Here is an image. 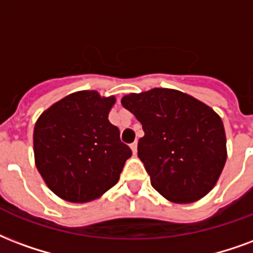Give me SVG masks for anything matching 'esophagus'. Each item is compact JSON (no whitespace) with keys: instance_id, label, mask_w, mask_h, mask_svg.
Returning a JSON list of instances; mask_svg holds the SVG:
<instances>
[{"instance_id":"34e87169","label":"esophagus","mask_w":253,"mask_h":253,"mask_svg":"<svg viewBox=\"0 0 253 253\" xmlns=\"http://www.w3.org/2000/svg\"><path fill=\"white\" fill-rule=\"evenodd\" d=\"M130 147H131L132 153H134V155H136V147H138V143L136 142H132L131 145H130Z\"/></svg>"}]
</instances>
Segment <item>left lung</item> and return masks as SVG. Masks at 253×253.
I'll use <instances>...</instances> for the list:
<instances>
[{
	"instance_id": "1",
	"label": "left lung",
	"mask_w": 253,
	"mask_h": 253,
	"mask_svg": "<svg viewBox=\"0 0 253 253\" xmlns=\"http://www.w3.org/2000/svg\"><path fill=\"white\" fill-rule=\"evenodd\" d=\"M122 104L142 123L138 157L158 193L188 204L212 190L226 161L224 126L212 108L168 88L130 93Z\"/></svg>"
}]
</instances>
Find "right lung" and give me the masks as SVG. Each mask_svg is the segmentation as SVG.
I'll use <instances>...</instances> for the list:
<instances>
[{
  "label": "right lung",
  "instance_id": "add662e5",
  "mask_svg": "<svg viewBox=\"0 0 253 253\" xmlns=\"http://www.w3.org/2000/svg\"><path fill=\"white\" fill-rule=\"evenodd\" d=\"M114 103L96 91H80L39 118L33 132L36 166L59 197L87 203L118 182L132 151L108 121Z\"/></svg>",
  "mask_w": 253,
  "mask_h": 253
}]
</instances>
